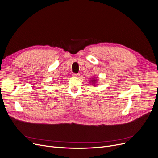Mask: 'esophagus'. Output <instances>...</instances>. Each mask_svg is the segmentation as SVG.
Here are the masks:
<instances>
[{
    "instance_id": "obj_1",
    "label": "esophagus",
    "mask_w": 158,
    "mask_h": 158,
    "mask_svg": "<svg viewBox=\"0 0 158 158\" xmlns=\"http://www.w3.org/2000/svg\"><path fill=\"white\" fill-rule=\"evenodd\" d=\"M80 76L79 74H76V73L73 74V76H74V77H78V76Z\"/></svg>"
}]
</instances>
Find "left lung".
<instances>
[{
    "label": "left lung",
    "mask_w": 158,
    "mask_h": 158,
    "mask_svg": "<svg viewBox=\"0 0 158 158\" xmlns=\"http://www.w3.org/2000/svg\"><path fill=\"white\" fill-rule=\"evenodd\" d=\"M91 82H92V84H95V82H96V80L95 78H92V80H91Z\"/></svg>",
    "instance_id": "left-lung-1"
}]
</instances>
